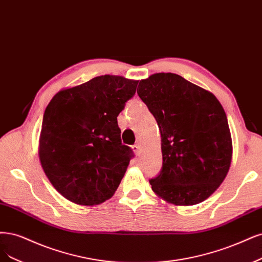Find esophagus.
I'll list each match as a JSON object with an SVG mask.
<instances>
[{"mask_svg": "<svg viewBox=\"0 0 262 262\" xmlns=\"http://www.w3.org/2000/svg\"><path fill=\"white\" fill-rule=\"evenodd\" d=\"M132 149H133L135 155H137V156L140 155V145H138V144H135V145H133Z\"/></svg>", "mask_w": 262, "mask_h": 262, "instance_id": "obj_1", "label": "esophagus"}]
</instances>
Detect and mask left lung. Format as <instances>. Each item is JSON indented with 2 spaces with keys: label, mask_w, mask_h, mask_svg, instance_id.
Here are the masks:
<instances>
[{
  "label": "left lung",
  "mask_w": 262,
  "mask_h": 262,
  "mask_svg": "<svg viewBox=\"0 0 262 262\" xmlns=\"http://www.w3.org/2000/svg\"><path fill=\"white\" fill-rule=\"evenodd\" d=\"M138 94L161 135L162 168L149 180L151 189L176 206L204 202L231 166L232 138L222 105L209 91L171 73L141 80Z\"/></svg>",
  "instance_id": "left-lung-1"
}]
</instances>
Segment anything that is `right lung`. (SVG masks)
<instances>
[{"label": "right lung", "mask_w": 262, "mask_h": 262, "mask_svg": "<svg viewBox=\"0 0 262 262\" xmlns=\"http://www.w3.org/2000/svg\"><path fill=\"white\" fill-rule=\"evenodd\" d=\"M138 82L95 77L60 90L45 108L40 162L52 185L71 203L102 204L118 188L133 152L121 143L117 117Z\"/></svg>", "instance_id": "right-lung-1"}]
</instances>
